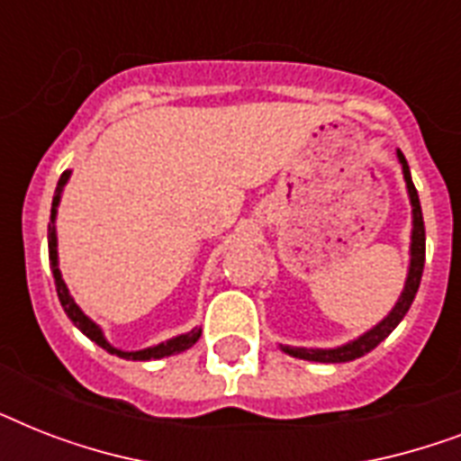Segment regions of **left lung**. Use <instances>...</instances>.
<instances>
[{
	"instance_id": "obj_1",
	"label": "left lung",
	"mask_w": 461,
	"mask_h": 461,
	"mask_svg": "<svg viewBox=\"0 0 461 461\" xmlns=\"http://www.w3.org/2000/svg\"><path fill=\"white\" fill-rule=\"evenodd\" d=\"M397 158H400L402 174H404V181H407L409 201H411V224H414V227H411V246H409L411 260H409L407 282H404V289H402L400 299H397L393 311H390L375 328H371L368 332L357 337V339H351V342L342 344V347H335V349H306V347H285V344H282V351L289 354V357L303 358V361H318V364H344V361H354V358H361L364 354L375 349V347L400 325L402 318L407 315L409 306H411L416 292H419V285H421L423 263H426V230H423L421 203H419V194H416L414 181H411V172H409L407 159H404L402 150H397Z\"/></svg>"
}]
</instances>
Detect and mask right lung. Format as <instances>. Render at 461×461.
<instances>
[{"label":"right lung","instance_id":"right-lung-1","mask_svg":"<svg viewBox=\"0 0 461 461\" xmlns=\"http://www.w3.org/2000/svg\"><path fill=\"white\" fill-rule=\"evenodd\" d=\"M68 176H71V169L61 174L59 181H57V191H54V198H52V222H50V230H47V246H50V266H52V275H54V287H57V296H59L61 308H64V313L71 318L76 328L81 330L83 335L90 337L97 347H103L104 351H110L114 357L119 358H129V361H150V358H165V357H172V354H181V351L191 349L195 342H198V337H201V328H194L191 332L186 335H176L172 339H167V342H159L155 347H148V349H139V351H124V349H117V347H112L107 339H104L103 330L100 325L90 321L88 315L83 313L81 308L76 306L74 296L68 294V287L64 285L61 280V273H59V266H57V230H54V217H57V205L61 201V191L67 186Z\"/></svg>","mask_w":461,"mask_h":461}]
</instances>
